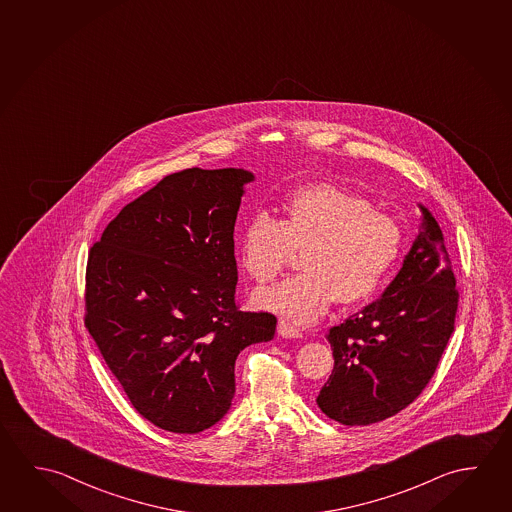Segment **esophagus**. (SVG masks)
Wrapping results in <instances>:
<instances>
[{
    "label": "esophagus",
    "mask_w": 512,
    "mask_h": 512,
    "mask_svg": "<svg viewBox=\"0 0 512 512\" xmlns=\"http://www.w3.org/2000/svg\"><path fill=\"white\" fill-rule=\"evenodd\" d=\"M277 330L280 336L287 337V339H298V337H302V330L294 327V325H291V323L285 321V319L278 321Z\"/></svg>",
    "instance_id": "34e87169"
}]
</instances>
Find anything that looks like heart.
<instances>
[{
    "mask_svg": "<svg viewBox=\"0 0 512 512\" xmlns=\"http://www.w3.org/2000/svg\"><path fill=\"white\" fill-rule=\"evenodd\" d=\"M303 252L296 277L255 294L260 309L298 323L321 318L332 303L362 302L377 291L403 250L398 219L366 196L332 182L302 185L280 202V219L255 212L244 223L239 260L257 284L277 280Z\"/></svg>",
    "mask_w": 512,
    "mask_h": 512,
    "instance_id": "b5f03b06",
    "label": "heart"
}]
</instances>
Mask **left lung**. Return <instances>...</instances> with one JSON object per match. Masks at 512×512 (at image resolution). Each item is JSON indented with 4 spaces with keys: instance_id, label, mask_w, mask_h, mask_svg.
<instances>
[{
    "instance_id": "8db88e82",
    "label": "left lung",
    "mask_w": 512,
    "mask_h": 512,
    "mask_svg": "<svg viewBox=\"0 0 512 512\" xmlns=\"http://www.w3.org/2000/svg\"><path fill=\"white\" fill-rule=\"evenodd\" d=\"M423 223L382 298L328 330L334 371L319 409L343 425H371L411 405L436 373L452 336L459 291L436 218Z\"/></svg>"
}]
</instances>
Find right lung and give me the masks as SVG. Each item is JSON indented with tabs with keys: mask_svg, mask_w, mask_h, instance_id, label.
<instances>
[{
	"mask_svg": "<svg viewBox=\"0 0 512 512\" xmlns=\"http://www.w3.org/2000/svg\"><path fill=\"white\" fill-rule=\"evenodd\" d=\"M252 180L235 168L164 176L89 252L85 327L135 411L168 432L216 425L237 355L275 336L273 314L235 300V219Z\"/></svg>",
	"mask_w": 512,
	"mask_h": 512,
	"instance_id": "right-lung-1",
	"label": "right lung"
}]
</instances>
